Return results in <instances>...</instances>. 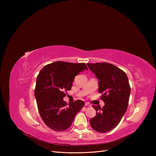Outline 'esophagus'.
I'll return each mask as SVG.
<instances>
[{
  "mask_svg": "<svg viewBox=\"0 0 156 156\" xmlns=\"http://www.w3.org/2000/svg\"><path fill=\"white\" fill-rule=\"evenodd\" d=\"M85 106H86V107H90V106H91V105L89 103H87V102H86V103H85Z\"/></svg>",
  "mask_w": 156,
  "mask_h": 156,
  "instance_id": "esophagus-1",
  "label": "esophagus"
}]
</instances>
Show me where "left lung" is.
<instances>
[{
  "instance_id": "1",
  "label": "left lung",
  "mask_w": 156,
  "mask_h": 156,
  "mask_svg": "<svg viewBox=\"0 0 156 156\" xmlns=\"http://www.w3.org/2000/svg\"><path fill=\"white\" fill-rule=\"evenodd\" d=\"M87 64L99 80L98 90L105 103L103 108L92 105L96 115L90 124L95 131L107 133L118 126L127 110L131 92L128 78L124 72L109 63Z\"/></svg>"
}]
</instances>
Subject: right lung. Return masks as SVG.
Here are the masks:
<instances>
[{
	"instance_id": "right-lung-1",
	"label": "right lung",
	"mask_w": 156,
	"mask_h": 156,
	"mask_svg": "<svg viewBox=\"0 0 156 156\" xmlns=\"http://www.w3.org/2000/svg\"><path fill=\"white\" fill-rule=\"evenodd\" d=\"M88 68L84 63L57 61L45 66L36 79L34 95L44 123L51 129L62 131L72 125L77 112L84 107L82 100L67 103L64 91L69 90L75 77Z\"/></svg>"
}]
</instances>
